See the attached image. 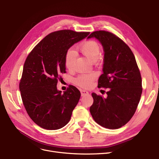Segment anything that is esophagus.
I'll return each mask as SVG.
<instances>
[{"label": "esophagus", "instance_id": "obj_1", "mask_svg": "<svg viewBox=\"0 0 159 159\" xmlns=\"http://www.w3.org/2000/svg\"><path fill=\"white\" fill-rule=\"evenodd\" d=\"M80 93H81V96H84V95H88L89 94V92L86 90H84V89H81L80 90Z\"/></svg>", "mask_w": 159, "mask_h": 159}]
</instances>
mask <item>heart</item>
I'll use <instances>...</instances> for the list:
<instances>
[{
    "label": "heart",
    "instance_id": "b5f03b06",
    "mask_svg": "<svg viewBox=\"0 0 159 159\" xmlns=\"http://www.w3.org/2000/svg\"><path fill=\"white\" fill-rule=\"evenodd\" d=\"M77 49L91 62H95L101 56V50L99 45L93 40H87L78 46ZM77 53L73 49H70L66 52L64 63L67 69L71 70L75 66V58ZM95 76L93 74L82 75L79 77L77 80V84L82 87L88 88L91 86V82Z\"/></svg>",
    "mask_w": 159,
    "mask_h": 159
}]
</instances>
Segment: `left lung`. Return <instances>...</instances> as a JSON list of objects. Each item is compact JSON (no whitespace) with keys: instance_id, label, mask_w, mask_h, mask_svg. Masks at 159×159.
<instances>
[{"instance_id":"left-lung-1","label":"left lung","mask_w":159,"mask_h":159,"mask_svg":"<svg viewBox=\"0 0 159 159\" xmlns=\"http://www.w3.org/2000/svg\"><path fill=\"white\" fill-rule=\"evenodd\" d=\"M95 38L104 50L103 73L98 88H109L107 97L91 94L93 104L90 113L101 126L115 129L124 126L134 115L142 91V79L135 58L129 46L105 31L91 33L88 39Z\"/></svg>"}]
</instances>
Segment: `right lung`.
Instances as JSON below:
<instances>
[{
	"mask_svg": "<svg viewBox=\"0 0 159 159\" xmlns=\"http://www.w3.org/2000/svg\"><path fill=\"white\" fill-rule=\"evenodd\" d=\"M89 34L71 30L50 33L33 48L25 61L19 84L21 97L30 117L40 127L55 130L69 122L80 92L70 86L62 93L57 88V79L61 73H66V52Z\"/></svg>",
	"mask_w": 159,
	"mask_h": 159,
	"instance_id": "add662e5",
	"label": "right lung"
}]
</instances>
